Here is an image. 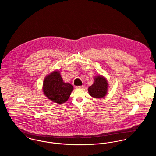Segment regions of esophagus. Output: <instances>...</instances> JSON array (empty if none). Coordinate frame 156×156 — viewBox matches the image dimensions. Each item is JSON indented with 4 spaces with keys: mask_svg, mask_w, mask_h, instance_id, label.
<instances>
[{
    "mask_svg": "<svg viewBox=\"0 0 156 156\" xmlns=\"http://www.w3.org/2000/svg\"><path fill=\"white\" fill-rule=\"evenodd\" d=\"M76 89H82V88H83V86H77V87H76Z\"/></svg>",
    "mask_w": 156,
    "mask_h": 156,
    "instance_id": "34e87169",
    "label": "esophagus"
}]
</instances>
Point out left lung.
<instances>
[{
    "label": "left lung",
    "instance_id": "left-lung-1",
    "mask_svg": "<svg viewBox=\"0 0 156 156\" xmlns=\"http://www.w3.org/2000/svg\"><path fill=\"white\" fill-rule=\"evenodd\" d=\"M94 83L88 88L89 95L97 98H104L108 93L109 83L107 79L102 75H98L94 78Z\"/></svg>",
    "mask_w": 156,
    "mask_h": 156
}]
</instances>
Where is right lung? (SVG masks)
I'll return each mask as SVG.
<instances>
[{
    "label": "right lung",
    "mask_w": 156,
    "mask_h": 156,
    "mask_svg": "<svg viewBox=\"0 0 156 156\" xmlns=\"http://www.w3.org/2000/svg\"><path fill=\"white\" fill-rule=\"evenodd\" d=\"M73 87L65 83L58 70L47 74L44 79L43 92L45 96L52 102L59 105L65 103L68 100Z\"/></svg>",
    "instance_id": "1"
}]
</instances>
